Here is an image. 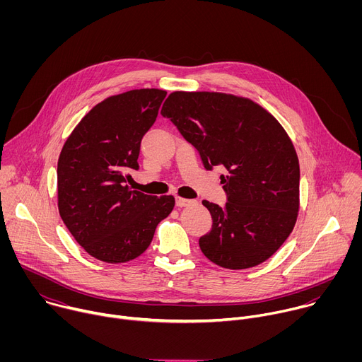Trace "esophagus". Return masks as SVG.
<instances>
[{"label":"esophagus","mask_w":362,"mask_h":362,"mask_svg":"<svg viewBox=\"0 0 362 362\" xmlns=\"http://www.w3.org/2000/svg\"><path fill=\"white\" fill-rule=\"evenodd\" d=\"M196 200H192V199H185V197H176V206L177 208H186V206H190V204H194Z\"/></svg>","instance_id":"34e87169"}]
</instances>
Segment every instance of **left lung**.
I'll return each instance as SVG.
<instances>
[{
    "label": "left lung",
    "mask_w": 362,
    "mask_h": 362,
    "mask_svg": "<svg viewBox=\"0 0 362 362\" xmlns=\"http://www.w3.org/2000/svg\"><path fill=\"white\" fill-rule=\"evenodd\" d=\"M199 151L206 170L223 166L226 203L203 200L212 229L199 239L204 256L228 269L265 262L292 232L299 209V162L278 120L249 98L175 91L162 107Z\"/></svg>",
    "instance_id": "obj_1"
}]
</instances>
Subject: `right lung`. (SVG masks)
Instances as JSON below:
<instances>
[{
    "mask_svg": "<svg viewBox=\"0 0 362 362\" xmlns=\"http://www.w3.org/2000/svg\"><path fill=\"white\" fill-rule=\"evenodd\" d=\"M165 90L140 88L94 106L63 146L57 165L60 216L93 257L122 264L140 256L160 221L173 211V196L130 190L139 169L143 136L154 124Z\"/></svg>",
    "mask_w": 362,
    "mask_h": 362,
    "instance_id": "add662e5",
    "label": "right lung"
}]
</instances>
